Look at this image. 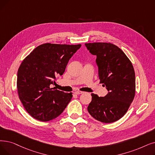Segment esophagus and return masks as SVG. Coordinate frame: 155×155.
Listing matches in <instances>:
<instances>
[{"instance_id":"1","label":"esophagus","mask_w":155,"mask_h":155,"mask_svg":"<svg viewBox=\"0 0 155 155\" xmlns=\"http://www.w3.org/2000/svg\"><path fill=\"white\" fill-rule=\"evenodd\" d=\"M82 93H84V92H82V91H76V92H75V94H77V95H79V94H81Z\"/></svg>"}]
</instances>
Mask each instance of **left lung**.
I'll return each mask as SVG.
<instances>
[{"label":"left lung","mask_w":155,"mask_h":155,"mask_svg":"<svg viewBox=\"0 0 155 155\" xmlns=\"http://www.w3.org/2000/svg\"><path fill=\"white\" fill-rule=\"evenodd\" d=\"M96 56L100 83L108 91L104 97L91 94L87 107L90 115L103 123L110 124L122 118L135 96L136 77L132 63L118 47L111 43L85 44Z\"/></svg>","instance_id":"8db88e82"}]
</instances>
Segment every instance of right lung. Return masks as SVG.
I'll return each mask as SVG.
<instances>
[{
    "mask_svg": "<svg viewBox=\"0 0 155 155\" xmlns=\"http://www.w3.org/2000/svg\"><path fill=\"white\" fill-rule=\"evenodd\" d=\"M81 44H44L33 50L18 71L17 88L20 101L30 115L48 122L63 113L72 97L52 87L56 76L62 75L70 59Z\"/></svg>",
    "mask_w": 155,
    "mask_h": 155,
    "instance_id": "1",
    "label": "right lung"
}]
</instances>
